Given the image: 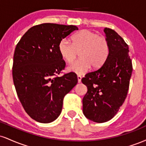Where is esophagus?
Returning a JSON list of instances; mask_svg holds the SVG:
<instances>
[{"label": "esophagus", "instance_id": "obj_1", "mask_svg": "<svg viewBox=\"0 0 146 146\" xmlns=\"http://www.w3.org/2000/svg\"><path fill=\"white\" fill-rule=\"evenodd\" d=\"M81 80H82V77L80 75H78V81L79 83L81 82Z\"/></svg>", "mask_w": 146, "mask_h": 146}]
</instances>
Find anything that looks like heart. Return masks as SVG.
<instances>
[{
	"label": "heart",
	"instance_id": "heart-1",
	"mask_svg": "<svg viewBox=\"0 0 146 146\" xmlns=\"http://www.w3.org/2000/svg\"><path fill=\"white\" fill-rule=\"evenodd\" d=\"M71 43L62 40L58 45L61 58L71 63L78 53L80 59L68 67V71L78 75L87 73L91 68H98L104 63L109 53V44L106 38L88 29H84L71 37Z\"/></svg>",
	"mask_w": 146,
	"mask_h": 146
}]
</instances>
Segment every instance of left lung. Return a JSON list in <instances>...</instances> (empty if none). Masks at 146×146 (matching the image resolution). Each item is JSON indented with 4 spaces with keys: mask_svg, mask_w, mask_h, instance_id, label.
Wrapping results in <instances>:
<instances>
[{
    "mask_svg": "<svg viewBox=\"0 0 146 146\" xmlns=\"http://www.w3.org/2000/svg\"><path fill=\"white\" fill-rule=\"evenodd\" d=\"M109 53L103 65L82 79L87 86L83 113L88 119L104 123L117 113L126 98L132 72L128 45L114 30L105 28Z\"/></svg>",
    "mask_w": 146,
    "mask_h": 146,
    "instance_id": "1",
    "label": "left lung"
}]
</instances>
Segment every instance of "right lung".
<instances>
[{
    "label": "right lung",
    "mask_w": 146,
    "mask_h": 146,
    "mask_svg": "<svg viewBox=\"0 0 146 146\" xmlns=\"http://www.w3.org/2000/svg\"><path fill=\"white\" fill-rule=\"evenodd\" d=\"M78 29L74 25L43 23L30 28L16 45L12 67L15 88L26 113L36 121L56 120L64 98L78 83L73 72L56 76L65 67L58 45Z\"/></svg>",
    "instance_id": "obj_1"
}]
</instances>
